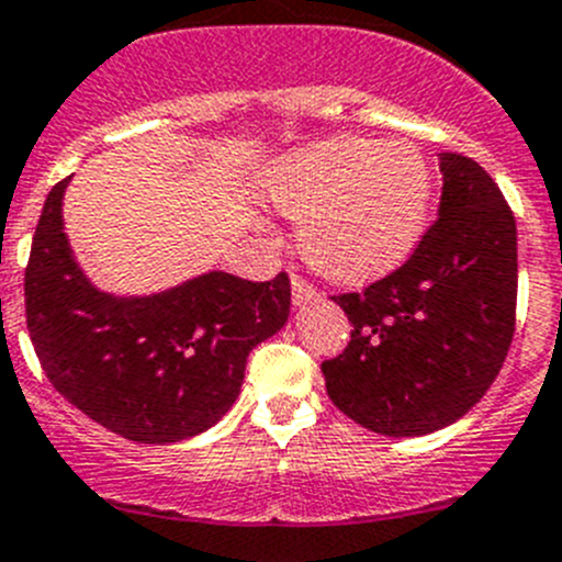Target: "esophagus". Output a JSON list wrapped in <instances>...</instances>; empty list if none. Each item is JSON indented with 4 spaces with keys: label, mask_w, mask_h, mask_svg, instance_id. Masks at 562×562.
Listing matches in <instances>:
<instances>
[{
    "label": "esophagus",
    "mask_w": 562,
    "mask_h": 562,
    "mask_svg": "<svg viewBox=\"0 0 562 562\" xmlns=\"http://www.w3.org/2000/svg\"><path fill=\"white\" fill-rule=\"evenodd\" d=\"M292 301L297 303V306H303V303H312V301H321V290H317L315 284H308L306 278L303 276H292Z\"/></svg>",
    "instance_id": "1"
}]
</instances>
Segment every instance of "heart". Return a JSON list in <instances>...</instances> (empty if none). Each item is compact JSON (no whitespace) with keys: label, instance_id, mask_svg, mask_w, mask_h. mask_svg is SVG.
Returning a JSON list of instances; mask_svg holds the SVG:
<instances>
[{"label":"heart","instance_id":"b5f03b06","mask_svg":"<svg viewBox=\"0 0 562 562\" xmlns=\"http://www.w3.org/2000/svg\"><path fill=\"white\" fill-rule=\"evenodd\" d=\"M276 209L323 276L359 284L398 267L424 234L431 169L409 142L337 136L292 153L270 178Z\"/></svg>","mask_w":562,"mask_h":562}]
</instances>
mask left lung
<instances>
[{"mask_svg":"<svg viewBox=\"0 0 562 562\" xmlns=\"http://www.w3.org/2000/svg\"><path fill=\"white\" fill-rule=\"evenodd\" d=\"M440 172V211L409 259L331 297L353 328L323 362L328 398L387 437L460 420L496 382L516 331V217L471 158L442 153Z\"/></svg>","mask_w":562,"mask_h":562,"instance_id":"left-lung-1","label":"left lung"}]
</instances>
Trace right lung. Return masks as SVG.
I'll list each match as a JSON object with an SVG mask.
<instances>
[{"label":"right lung","mask_w":562,"mask_h":562,"mask_svg":"<svg viewBox=\"0 0 562 562\" xmlns=\"http://www.w3.org/2000/svg\"><path fill=\"white\" fill-rule=\"evenodd\" d=\"M46 194L24 270L27 331L46 379L100 426L136 442H178L217 424L256 345L290 317V276L205 272L147 297L89 284L64 234V189Z\"/></svg>","instance_id":"add662e5"}]
</instances>
